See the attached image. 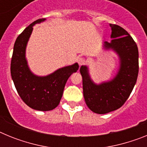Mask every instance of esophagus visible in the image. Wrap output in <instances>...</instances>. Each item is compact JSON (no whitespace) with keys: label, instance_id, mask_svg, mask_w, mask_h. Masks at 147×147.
<instances>
[{"label":"esophagus","instance_id":"34e87169","mask_svg":"<svg viewBox=\"0 0 147 147\" xmlns=\"http://www.w3.org/2000/svg\"><path fill=\"white\" fill-rule=\"evenodd\" d=\"M78 63H79V65H84L85 63V59H84L83 57L79 58V59H78Z\"/></svg>","mask_w":147,"mask_h":147}]
</instances>
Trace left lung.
<instances>
[{
	"mask_svg": "<svg viewBox=\"0 0 147 147\" xmlns=\"http://www.w3.org/2000/svg\"><path fill=\"white\" fill-rule=\"evenodd\" d=\"M110 42H103L105 50H113L119 58V68L112 80L96 84L87 65H82L83 95L87 106L95 113L106 114L120 108L129 98L138 74V50L129 33L121 26L110 24Z\"/></svg>",
	"mask_w": 147,
	"mask_h": 147,
	"instance_id": "left-lung-1",
	"label": "left lung"
}]
</instances>
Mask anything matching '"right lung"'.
Masks as SVG:
<instances>
[{
	"label": "right lung",
	"instance_id": "right-lung-1",
	"mask_svg": "<svg viewBox=\"0 0 147 147\" xmlns=\"http://www.w3.org/2000/svg\"><path fill=\"white\" fill-rule=\"evenodd\" d=\"M45 18L31 23L17 38L11 61V76L18 94L28 107L40 111H49L60 102L65 85L73 73L79 69L77 62L61 67L47 76L34 74L26 58L27 43L35 24L45 21Z\"/></svg>",
	"mask_w": 147,
	"mask_h": 147
}]
</instances>
